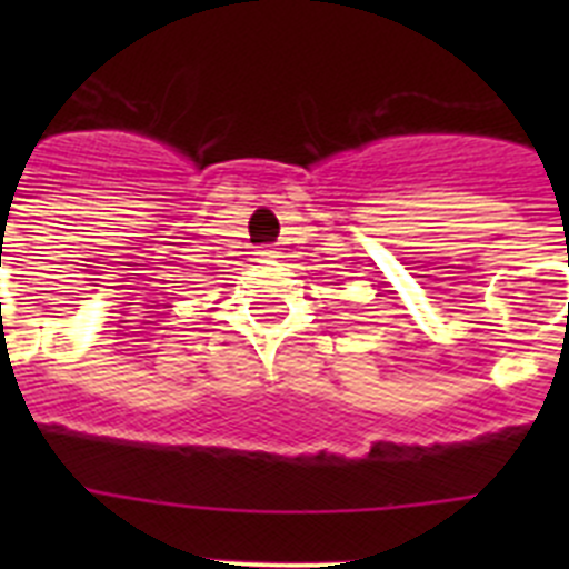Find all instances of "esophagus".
Segmentation results:
<instances>
[{"mask_svg": "<svg viewBox=\"0 0 569 569\" xmlns=\"http://www.w3.org/2000/svg\"><path fill=\"white\" fill-rule=\"evenodd\" d=\"M259 256H261V259H279V250H276V248H261Z\"/></svg>", "mask_w": 569, "mask_h": 569, "instance_id": "1", "label": "esophagus"}]
</instances>
